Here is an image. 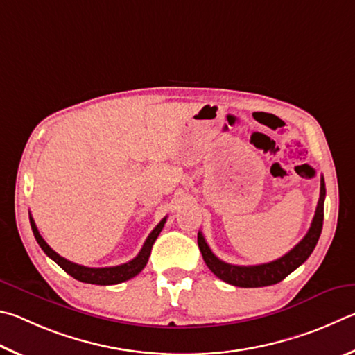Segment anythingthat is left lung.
<instances>
[{
	"instance_id": "obj_1",
	"label": "left lung",
	"mask_w": 355,
	"mask_h": 355,
	"mask_svg": "<svg viewBox=\"0 0 355 355\" xmlns=\"http://www.w3.org/2000/svg\"><path fill=\"white\" fill-rule=\"evenodd\" d=\"M324 198H326V185L324 178H321V189H320V200L318 206L315 210V216L310 226L309 232L306 234L300 243H297L293 250L288 251L281 259L272 260L270 263L262 265H251V266H239L231 265L220 260L210 250L206 243L202 232H198V246L202 254V259L209 270L214 272L216 277L225 281L235 287L241 288H256V287H266V285H275L277 282L284 281L290 272H293L297 266H301L313 252L316 243H318L321 229H322V220H324Z\"/></svg>"
}]
</instances>
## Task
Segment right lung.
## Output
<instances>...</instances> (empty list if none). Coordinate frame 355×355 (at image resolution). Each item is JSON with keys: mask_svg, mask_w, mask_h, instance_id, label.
Segmentation results:
<instances>
[{"mask_svg": "<svg viewBox=\"0 0 355 355\" xmlns=\"http://www.w3.org/2000/svg\"><path fill=\"white\" fill-rule=\"evenodd\" d=\"M29 221H31V227H33L34 237L37 240V243L40 245L43 252H45L49 259H53L54 262L58 263L65 272H68V275H70L71 277L76 279V281L85 282V284L114 285V284L129 281V279L135 277L143 268H145L146 263H148L149 254H151L154 241H155V239L159 237L160 231L165 226L166 216L159 223L157 226L153 229V232L148 235V239H146L145 243H143V248L140 250V252L137 254V257H134L132 260H129L128 263H123V265H118V266H105V268H89V266L73 263V262H70V260H67L62 256H59V254L53 251L51 248L48 246L46 241L42 239L39 229H37L33 216H31V215H29Z\"/></svg>", "mask_w": 355, "mask_h": 355, "instance_id": "right-lung-1", "label": "right lung"}]
</instances>
